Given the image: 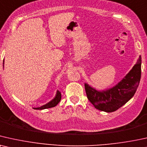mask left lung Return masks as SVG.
I'll use <instances>...</instances> for the list:
<instances>
[{
    "label": "left lung",
    "instance_id": "1",
    "mask_svg": "<svg viewBox=\"0 0 147 147\" xmlns=\"http://www.w3.org/2000/svg\"><path fill=\"white\" fill-rule=\"evenodd\" d=\"M141 77V56L130 72L116 86L106 91H98L87 83V98L95 108L105 112L116 111L126 103L136 93Z\"/></svg>",
    "mask_w": 147,
    "mask_h": 147
}]
</instances>
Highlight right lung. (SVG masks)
<instances>
[{"mask_svg":"<svg viewBox=\"0 0 147 147\" xmlns=\"http://www.w3.org/2000/svg\"><path fill=\"white\" fill-rule=\"evenodd\" d=\"M61 100V93L59 91H57L56 92V95L54 98L52 99V101H50V102L46 103V105H42L40 107H36V108H34L36 109H48V108H51V107H55L56 105L58 104V103L60 102V101Z\"/></svg>","mask_w":147,"mask_h":147,"instance_id":"right-lung-1","label":"right lung"}]
</instances>
